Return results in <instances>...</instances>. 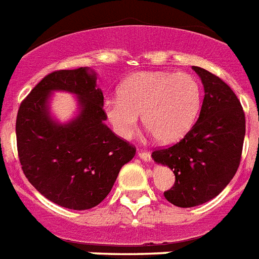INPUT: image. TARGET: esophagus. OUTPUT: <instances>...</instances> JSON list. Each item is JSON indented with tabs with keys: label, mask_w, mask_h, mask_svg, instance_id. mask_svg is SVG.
<instances>
[{
	"label": "esophagus",
	"mask_w": 259,
	"mask_h": 259,
	"mask_svg": "<svg viewBox=\"0 0 259 259\" xmlns=\"http://www.w3.org/2000/svg\"><path fill=\"white\" fill-rule=\"evenodd\" d=\"M138 157H140L141 159H144V161H150L151 159L150 153L146 150H138Z\"/></svg>",
	"instance_id": "34e87169"
}]
</instances>
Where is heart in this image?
Wrapping results in <instances>:
<instances>
[{
  "instance_id": "1",
  "label": "heart",
  "mask_w": 259,
  "mask_h": 259,
  "mask_svg": "<svg viewBox=\"0 0 259 259\" xmlns=\"http://www.w3.org/2000/svg\"><path fill=\"white\" fill-rule=\"evenodd\" d=\"M118 96L104 101V113L114 133L130 138L142 115L145 127L163 144L185 137L202 105L201 85L189 73L141 71L121 83Z\"/></svg>"
}]
</instances>
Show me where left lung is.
<instances>
[{
  "mask_svg": "<svg viewBox=\"0 0 259 259\" xmlns=\"http://www.w3.org/2000/svg\"><path fill=\"white\" fill-rule=\"evenodd\" d=\"M193 69L205 90L198 119L180 142L151 154L173 170L176 182L163 195L178 207L202 205L228 186L241 162L246 132L245 113L230 86L205 69Z\"/></svg>",
  "mask_w": 259,
  "mask_h": 259,
  "instance_id": "8db88e82",
  "label": "left lung"
}]
</instances>
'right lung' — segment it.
<instances>
[{
  "mask_svg": "<svg viewBox=\"0 0 259 259\" xmlns=\"http://www.w3.org/2000/svg\"><path fill=\"white\" fill-rule=\"evenodd\" d=\"M96 78L86 68L53 71L34 86L17 113V150L25 177L45 198L73 210L102 202L121 167L136 155L133 145L104 123V94ZM56 90L79 98L80 114L69 124L50 117L47 100Z\"/></svg>",
  "mask_w": 259,
  "mask_h": 259,
  "instance_id": "1",
  "label": "right lung"
}]
</instances>
